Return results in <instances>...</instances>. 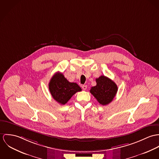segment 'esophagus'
<instances>
[{
    "label": "esophagus",
    "mask_w": 159,
    "mask_h": 159,
    "mask_svg": "<svg viewBox=\"0 0 159 159\" xmlns=\"http://www.w3.org/2000/svg\"><path fill=\"white\" fill-rule=\"evenodd\" d=\"M87 88V85H83V86H82V89H83L84 90H86Z\"/></svg>",
    "instance_id": "esophagus-1"
}]
</instances>
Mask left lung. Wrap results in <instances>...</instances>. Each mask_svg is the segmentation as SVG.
Instances as JSON below:
<instances>
[{"label":"left lung","mask_w":159,"mask_h":159,"mask_svg":"<svg viewBox=\"0 0 159 159\" xmlns=\"http://www.w3.org/2000/svg\"><path fill=\"white\" fill-rule=\"evenodd\" d=\"M96 85L91 87L89 92L102 106L110 104L118 91L116 84L110 79L101 75L96 79Z\"/></svg>","instance_id":"left-lung-1"}]
</instances>
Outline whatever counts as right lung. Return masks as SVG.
Listing matches in <instances>:
<instances>
[{
  "label": "right lung",
  "instance_id": "right-lung-1",
  "mask_svg": "<svg viewBox=\"0 0 159 159\" xmlns=\"http://www.w3.org/2000/svg\"><path fill=\"white\" fill-rule=\"evenodd\" d=\"M49 89L53 99L61 105L66 104L75 93L82 91L76 83L70 82L60 72H57L52 76Z\"/></svg>",
  "mask_w": 159,
  "mask_h": 159
}]
</instances>
